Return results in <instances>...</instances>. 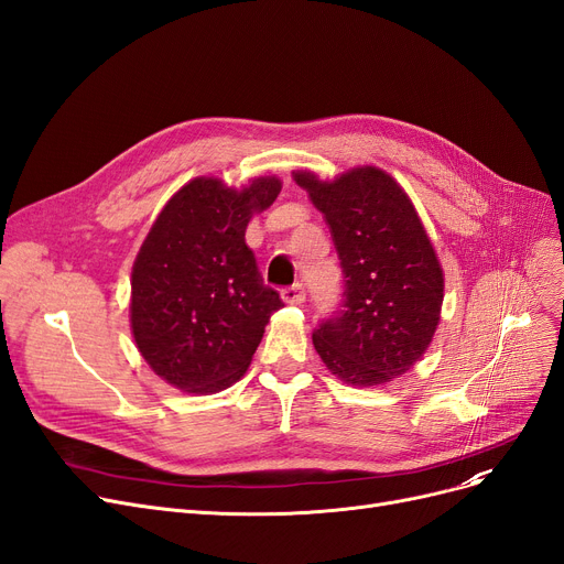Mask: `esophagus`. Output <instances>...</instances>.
<instances>
[{
	"label": "esophagus",
	"mask_w": 564,
	"mask_h": 564,
	"mask_svg": "<svg viewBox=\"0 0 564 564\" xmlns=\"http://www.w3.org/2000/svg\"><path fill=\"white\" fill-rule=\"evenodd\" d=\"M281 297H283L285 304H302L306 300V290H304L302 283H295V285L285 288L283 293H281Z\"/></svg>",
	"instance_id": "obj_1"
}]
</instances>
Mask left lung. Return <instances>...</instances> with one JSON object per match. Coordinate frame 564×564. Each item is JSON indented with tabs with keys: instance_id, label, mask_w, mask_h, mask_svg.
<instances>
[{
	"instance_id": "8db88e82",
	"label": "left lung",
	"mask_w": 564,
	"mask_h": 564,
	"mask_svg": "<svg viewBox=\"0 0 564 564\" xmlns=\"http://www.w3.org/2000/svg\"><path fill=\"white\" fill-rule=\"evenodd\" d=\"M325 216L344 271V302L314 346L344 383L383 386L427 350L440 325L444 274L406 193L377 166L321 181L295 174Z\"/></svg>"
}]
</instances>
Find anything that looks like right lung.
Segmentation results:
<instances>
[{
  "instance_id": "right-lung-1",
  "label": "right lung",
  "mask_w": 564,
  "mask_h": 564,
  "mask_svg": "<svg viewBox=\"0 0 564 564\" xmlns=\"http://www.w3.org/2000/svg\"><path fill=\"white\" fill-rule=\"evenodd\" d=\"M279 193L274 176L243 191L202 176L166 202L145 237L132 269V335L174 388L212 394L239 381L283 306L246 246L248 220Z\"/></svg>"
}]
</instances>
